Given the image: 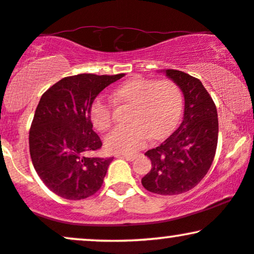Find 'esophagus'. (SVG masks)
Instances as JSON below:
<instances>
[{
  "instance_id": "1",
  "label": "esophagus",
  "mask_w": 254,
  "mask_h": 254,
  "mask_svg": "<svg viewBox=\"0 0 254 254\" xmlns=\"http://www.w3.org/2000/svg\"><path fill=\"white\" fill-rule=\"evenodd\" d=\"M118 157L125 158V160H127V161L132 162V161L135 160V158H136V155H132V154H125V155H118Z\"/></svg>"
}]
</instances>
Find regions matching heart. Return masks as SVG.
Wrapping results in <instances>:
<instances>
[{
  "label": "heart",
  "instance_id": "heart-1",
  "mask_svg": "<svg viewBox=\"0 0 254 254\" xmlns=\"http://www.w3.org/2000/svg\"><path fill=\"white\" fill-rule=\"evenodd\" d=\"M115 100L131 104L127 121L105 137V148L116 154H130L143 148L148 140L166 136L176 124L182 109V94L172 80L133 78L119 85L112 93ZM90 119L98 131L112 123V103L98 96L90 106Z\"/></svg>",
  "mask_w": 254,
  "mask_h": 254
}]
</instances>
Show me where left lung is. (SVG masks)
Listing matches in <instances>:
<instances>
[{
  "label": "left lung",
  "instance_id": "8db88e82",
  "mask_svg": "<svg viewBox=\"0 0 254 254\" xmlns=\"http://www.w3.org/2000/svg\"><path fill=\"white\" fill-rule=\"evenodd\" d=\"M163 72L181 88L183 118L172 135L145 152L151 170L142 179V185L151 193L177 195L194 188L212 166L218 144V112L198 79L176 69Z\"/></svg>",
  "mask_w": 254,
  "mask_h": 254
}]
</instances>
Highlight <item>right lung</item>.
<instances>
[{
  "mask_svg": "<svg viewBox=\"0 0 254 254\" xmlns=\"http://www.w3.org/2000/svg\"><path fill=\"white\" fill-rule=\"evenodd\" d=\"M124 74H78L61 79L42 94L29 130V152L42 182L67 200L99 190L114 158L92 157L102 148L93 131L90 106Z\"/></svg>",
  "mask_w": 254,
  "mask_h": 254,
  "instance_id": "obj_1",
  "label": "right lung"
}]
</instances>
